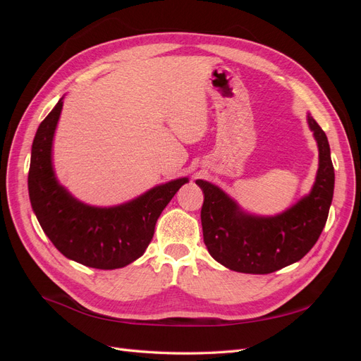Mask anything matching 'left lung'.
<instances>
[{
	"mask_svg": "<svg viewBox=\"0 0 361 361\" xmlns=\"http://www.w3.org/2000/svg\"><path fill=\"white\" fill-rule=\"evenodd\" d=\"M319 150V166L310 192L281 214L245 212L216 185L197 179L204 194L203 241L209 255L226 268L245 274H269L295 264L318 241L333 200L334 169L326 135L307 114Z\"/></svg>",
	"mask_w": 361,
	"mask_h": 361,
	"instance_id": "left-lung-1",
	"label": "left lung"
}]
</instances>
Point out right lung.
Segmentation results:
<instances>
[{
  "mask_svg": "<svg viewBox=\"0 0 361 361\" xmlns=\"http://www.w3.org/2000/svg\"><path fill=\"white\" fill-rule=\"evenodd\" d=\"M63 97L39 125L31 146L28 192L43 232L63 256L97 269L123 268L143 256L164 207L188 178L157 185L116 206L87 204L63 187L52 166V143Z\"/></svg>",
  "mask_w": 361,
  "mask_h": 361,
  "instance_id": "1",
  "label": "right lung"
}]
</instances>
